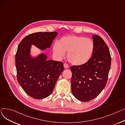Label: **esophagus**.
<instances>
[{
    "label": "esophagus",
    "instance_id": "esophagus-1",
    "mask_svg": "<svg viewBox=\"0 0 125 125\" xmlns=\"http://www.w3.org/2000/svg\"><path fill=\"white\" fill-rule=\"evenodd\" d=\"M63 66H64V68L65 69H68V68H69V65H68V64L66 63H64L63 64Z\"/></svg>",
    "mask_w": 125,
    "mask_h": 125
}]
</instances>
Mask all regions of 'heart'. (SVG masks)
Listing matches in <instances>:
<instances>
[{"label": "heart", "instance_id": "1", "mask_svg": "<svg viewBox=\"0 0 125 125\" xmlns=\"http://www.w3.org/2000/svg\"><path fill=\"white\" fill-rule=\"evenodd\" d=\"M93 42L84 37L69 35L62 37L58 44L53 46V52L55 56L61 59L67 53V59L73 65H83L91 58L94 51Z\"/></svg>", "mask_w": 125, "mask_h": 125}]
</instances>
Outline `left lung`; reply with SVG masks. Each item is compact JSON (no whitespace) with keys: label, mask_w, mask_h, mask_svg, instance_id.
<instances>
[{"label":"left lung","mask_w":125,"mask_h":125,"mask_svg":"<svg viewBox=\"0 0 125 125\" xmlns=\"http://www.w3.org/2000/svg\"><path fill=\"white\" fill-rule=\"evenodd\" d=\"M92 55L86 64L70 68L72 73L71 90L79 100L86 102L96 97L105 87L111 65V56L104 41L93 35Z\"/></svg>","instance_id":"left-lung-1"}]
</instances>
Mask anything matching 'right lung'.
Segmentation results:
<instances>
[{"mask_svg":"<svg viewBox=\"0 0 125 125\" xmlns=\"http://www.w3.org/2000/svg\"><path fill=\"white\" fill-rule=\"evenodd\" d=\"M57 34L56 32L32 33L26 36L18 46L15 58L18 81L33 98L43 99L50 95L64 68L62 62L47 61L45 54L31 57V45L44 50L50 47Z\"/></svg>","mask_w":125,"mask_h":125,"instance_id":"obj_1","label":"right lung"}]
</instances>
